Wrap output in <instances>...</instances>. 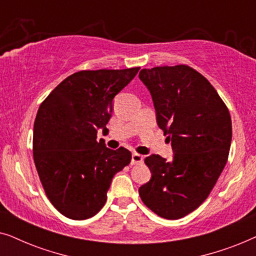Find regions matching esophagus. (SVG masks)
<instances>
[{
    "instance_id": "esophagus-1",
    "label": "esophagus",
    "mask_w": 256,
    "mask_h": 256,
    "mask_svg": "<svg viewBox=\"0 0 256 256\" xmlns=\"http://www.w3.org/2000/svg\"><path fill=\"white\" fill-rule=\"evenodd\" d=\"M143 163V156L140 155L138 152H134L132 155V164L136 166V164H142Z\"/></svg>"
}]
</instances>
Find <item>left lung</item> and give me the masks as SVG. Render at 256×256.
Returning <instances> with one entry per match:
<instances>
[{
  "label": "left lung",
  "mask_w": 256,
  "mask_h": 256,
  "mask_svg": "<svg viewBox=\"0 0 256 256\" xmlns=\"http://www.w3.org/2000/svg\"><path fill=\"white\" fill-rule=\"evenodd\" d=\"M138 76L174 150L170 162L154 154L146 157L152 178L138 188L140 197L162 218H183L204 202L226 166L232 141L228 108L188 65L143 68Z\"/></svg>",
  "instance_id": "left-lung-1"
}]
</instances>
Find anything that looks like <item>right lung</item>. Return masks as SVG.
<instances>
[{"label": "right lung", "mask_w": 256, "mask_h": 256, "mask_svg": "<svg viewBox=\"0 0 256 256\" xmlns=\"http://www.w3.org/2000/svg\"><path fill=\"white\" fill-rule=\"evenodd\" d=\"M140 68L79 71L62 80L40 106L34 124V160L52 205L73 220L104 208L114 174L130 163L124 146L96 141L113 112V99Z\"/></svg>", "instance_id": "add662e5"}]
</instances>
